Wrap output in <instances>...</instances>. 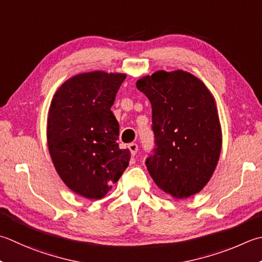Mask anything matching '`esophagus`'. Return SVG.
Instances as JSON below:
<instances>
[{
	"label": "esophagus",
	"mask_w": 262,
	"mask_h": 262,
	"mask_svg": "<svg viewBox=\"0 0 262 262\" xmlns=\"http://www.w3.org/2000/svg\"><path fill=\"white\" fill-rule=\"evenodd\" d=\"M128 148H129L132 156H135L137 153V150H138V145L136 144V143H130V144L128 145Z\"/></svg>",
	"instance_id": "1"
}]
</instances>
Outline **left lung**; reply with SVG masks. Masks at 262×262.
<instances>
[{
    "mask_svg": "<svg viewBox=\"0 0 262 262\" xmlns=\"http://www.w3.org/2000/svg\"><path fill=\"white\" fill-rule=\"evenodd\" d=\"M152 105L155 148L145 165L169 195L186 199L207 185L222 150L216 102L198 77L157 71L137 80Z\"/></svg>",
    "mask_w": 262,
    "mask_h": 262,
    "instance_id": "8db88e82",
    "label": "left lung"
}]
</instances>
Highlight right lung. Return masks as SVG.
I'll return each mask as SVG.
<instances>
[{
    "label": "right lung",
    "instance_id": "obj_1",
    "mask_svg": "<svg viewBox=\"0 0 262 262\" xmlns=\"http://www.w3.org/2000/svg\"><path fill=\"white\" fill-rule=\"evenodd\" d=\"M124 74H79L60 86L51 102L48 145L59 176L90 200L105 196L128 167L130 152L117 143L119 122L110 110Z\"/></svg>",
    "mask_w": 262,
    "mask_h": 262
}]
</instances>
